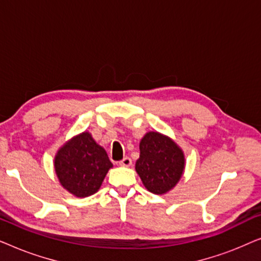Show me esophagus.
Masks as SVG:
<instances>
[{"label":"esophagus","mask_w":261,"mask_h":261,"mask_svg":"<svg viewBox=\"0 0 261 261\" xmlns=\"http://www.w3.org/2000/svg\"><path fill=\"white\" fill-rule=\"evenodd\" d=\"M119 165L120 166H124V167H128L132 165V159L128 158V156H126V158H123L121 162H119Z\"/></svg>","instance_id":"34e87169"}]
</instances>
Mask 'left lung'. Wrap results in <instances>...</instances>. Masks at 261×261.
Returning <instances> with one entry per match:
<instances>
[{
  "label": "left lung",
  "instance_id": "1",
  "mask_svg": "<svg viewBox=\"0 0 261 261\" xmlns=\"http://www.w3.org/2000/svg\"><path fill=\"white\" fill-rule=\"evenodd\" d=\"M140 156L135 170L148 191L163 195L176 187L183 174L185 158L181 148L166 135L148 132L140 141Z\"/></svg>",
  "mask_w": 261,
  "mask_h": 261
}]
</instances>
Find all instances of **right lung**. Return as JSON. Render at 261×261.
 I'll return each mask as SVG.
<instances>
[{
	"label": "right lung",
	"mask_w": 261,
	"mask_h": 261,
	"mask_svg": "<svg viewBox=\"0 0 261 261\" xmlns=\"http://www.w3.org/2000/svg\"><path fill=\"white\" fill-rule=\"evenodd\" d=\"M112 167L106 149L96 144L89 132L73 137L55 156L60 184L76 197H88L97 192Z\"/></svg>",
	"instance_id": "right-lung-1"
}]
</instances>
